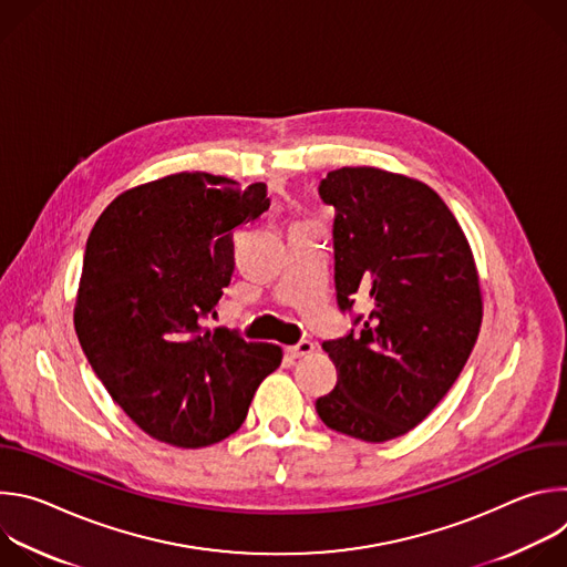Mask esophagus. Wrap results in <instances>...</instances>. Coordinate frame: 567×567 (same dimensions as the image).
Here are the masks:
<instances>
[{"label":"esophagus","instance_id":"esophagus-1","mask_svg":"<svg viewBox=\"0 0 567 567\" xmlns=\"http://www.w3.org/2000/svg\"><path fill=\"white\" fill-rule=\"evenodd\" d=\"M313 350H316V346H313L311 341H298L296 346L287 348V352H289V357H291V359H302V357H309Z\"/></svg>","mask_w":567,"mask_h":567}]
</instances>
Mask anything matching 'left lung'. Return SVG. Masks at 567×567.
<instances>
[{
  "label": "left lung",
  "mask_w": 567,
  "mask_h": 567,
  "mask_svg": "<svg viewBox=\"0 0 567 567\" xmlns=\"http://www.w3.org/2000/svg\"><path fill=\"white\" fill-rule=\"evenodd\" d=\"M337 208L334 280L341 311L359 296L357 332L326 341L339 370L318 396L326 426L363 442L415 429L460 377L480 332L482 296L468 241L426 184L377 168H339L318 186Z\"/></svg>",
  "instance_id": "obj_1"
}]
</instances>
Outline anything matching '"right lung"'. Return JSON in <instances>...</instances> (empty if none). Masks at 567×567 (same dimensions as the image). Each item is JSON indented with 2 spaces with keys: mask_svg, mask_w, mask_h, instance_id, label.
I'll list each match as a JSON object with an SVG mask.
<instances>
[{
  "mask_svg": "<svg viewBox=\"0 0 567 567\" xmlns=\"http://www.w3.org/2000/svg\"><path fill=\"white\" fill-rule=\"evenodd\" d=\"M269 204L265 184L179 173L118 195L90 233L75 334L112 399L158 442L228 437L282 361L278 346L206 328L233 276V228Z\"/></svg>",
  "mask_w": 567,
  "mask_h": 567,
  "instance_id": "obj_1",
  "label": "right lung"
}]
</instances>
